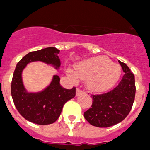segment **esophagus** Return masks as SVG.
<instances>
[{
	"label": "esophagus",
	"instance_id": "obj_1",
	"mask_svg": "<svg viewBox=\"0 0 150 150\" xmlns=\"http://www.w3.org/2000/svg\"><path fill=\"white\" fill-rule=\"evenodd\" d=\"M84 93V92L83 91V90H81V89H77L76 90V96H78L81 95V94Z\"/></svg>",
	"mask_w": 150,
	"mask_h": 150
}]
</instances>
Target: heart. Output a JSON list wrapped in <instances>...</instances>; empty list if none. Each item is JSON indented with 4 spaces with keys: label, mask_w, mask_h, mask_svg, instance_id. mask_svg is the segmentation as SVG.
<instances>
[{
    "label": "heart",
    "mask_w": 150,
    "mask_h": 150,
    "mask_svg": "<svg viewBox=\"0 0 150 150\" xmlns=\"http://www.w3.org/2000/svg\"><path fill=\"white\" fill-rule=\"evenodd\" d=\"M75 74L71 70L67 73L72 78L79 77L86 80L87 86L93 92L101 93L111 88L121 75L120 67L112 63L106 57H96L78 63Z\"/></svg>",
    "instance_id": "1"
}]
</instances>
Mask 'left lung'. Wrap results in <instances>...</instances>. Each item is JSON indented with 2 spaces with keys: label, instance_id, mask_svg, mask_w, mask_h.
I'll return each instance as SVG.
<instances>
[{
  "label": "left lung",
  "instance_id": "1",
  "mask_svg": "<svg viewBox=\"0 0 150 150\" xmlns=\"http://www.w3.org/2000/svg\"><path fill=\"white\" fill-rule=\"evenodd\" d=\"M119 63L125 73L121 81L108 93L92 95L91 108L84 112V118L92 125L110 127L122 122L132 110L136 92L134 75L125 63Z\"/></svg>",
  "mask_w": 150,
  "mask_h": 150
}]
</instances>
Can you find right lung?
I'll list each match as a JSON object with an SVG mask.
<instances>
[{"label": "right lung", "mask_w": 150, "mask_h": 150, "mask_svg": "<svg viewBox=\"0 0 150 150\" xmlns=\"http://www.w3.org/2000/svg\"><path fill=\"white\" fill-rule=\"evenodd\" d=\"M59 53L60 50L54 47L30 52L17 63L13 73L11 95L15 106L24 118L35 124L54 122L60 117L64 104L75 96V87L63 88L58 75H54L49 86L39 93H28L23 84L21 74L28 63L42 61L57 69L60 67Z\"/></svg>", "instance_id": "add662e5"}]
</instances>
